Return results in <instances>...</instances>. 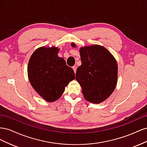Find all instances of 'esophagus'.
<instances>
[{
  "label": "esophagus",
  "instance_id": "obj_1",
  "mask_svg": "<svg viewBox=\"0 0 147 147\" xmlns=\"http://www.w3.org/2000/svg\"><path fill=\"white\" fill-rule=\"evenodd\" d=\"M72 69H73V70H74V72H75V74L76 73V70H77V67L76 66H73L72 67Z\"/></svg>",
  "mask_w": 147,
  "mask_h": 147
}]
</instances>
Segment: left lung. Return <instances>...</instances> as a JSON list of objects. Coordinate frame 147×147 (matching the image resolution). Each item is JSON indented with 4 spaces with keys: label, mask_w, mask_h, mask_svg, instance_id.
Segmentation results:
<instances>
[{
    "label": "left lung",
    "mask_w": 147,
    "mask_h": 147,
    "mask_svg": "<svg viewBox=\"0 0 147 147\" xmlns=\"http://www.w3.org/2000/svg\"><path fill=\"white\" fill-rule=\"evenodd\" d=\"M80 53L82 65L77 69L75 78L82 88L84 98L99 104L107 99L116 87L117 61L107 49L98 45L81 48Z\"/></svg>",
    "instance_id": "left-lung-1"
}]
</instances>
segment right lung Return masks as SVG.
Returning a JSON list of instances; mask_svg holds the SVG:
<instances>
[{
    "mask_svg": "<svg viewBox=\"0 0 147 147\" xmlns=\"http://www.w3.org/2000/svg\"><path fill=\"white\" fill-rule=\"evenodd\" d=\"M55 47L37 49L29 61V82L38 94L48 102L58 99L65 87L75 79L74 70L65 61L57 56Z\"/></svg>",
    "mask_w": 147,
    "mask_h": 147,
    "instance_id": "right-lung-1",
    "label": "right lung"
}]
</instances>
